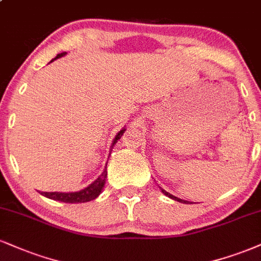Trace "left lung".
Returning <instances> with one entry per match:
<instances>
[{
    "mask_svg": "<svg viewBox=\"0 0 261 261\" xmlns=\"http://www.w3.org/2000/svg\"><path fill=\"white\" fill-rule=\"evenodd\" d=\"M162 190V192L165 194L166 197H169V198H171V199H174V200H177V202H180V203H185V204H188V202L187 200H184V199H181V198H177V197H175V196H172V194H170L169 192H166L165 190H163V188H161Z\"/></svg>",
    "mask_w": 261,
    "mask_h": 261,
    "instance_id": "1",
    "label": "left lung"
}]
</instances>
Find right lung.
<instances>
[{
  "label": "right lung",
  "instance_id": "1",
  "mask_svg": "<svg viewBox=\"0 0 261 261\" xmlns=\"http://www.w3.org/2000/svg\"><path fill=\"white\" fill-rule=\"evenodd\" d=\"M65 55H67L65 52L59 53V55H57V57H56L55 59L61 58ZM55 59H52L51 62L55 61ZM125 130H126V128H121V130L119 131L117 136H115L114 141H113L112 147L118 142V140H120V137L122 136V134L125 133ZM106 178H107V169H105V171L100 174V176L97 178L96 181H93L90 186H87L86 188H84V190H81V191H77V192H68V193H65V192H41V194L47 197V198H49V199L59 200V202H64V203H86V202H90V200L96 199L97 197L99 196L100 192H102L103 187H105Z\"/></svg>",
  "mask_w": 261,
  "mask_h": 261
}]
</instances>
